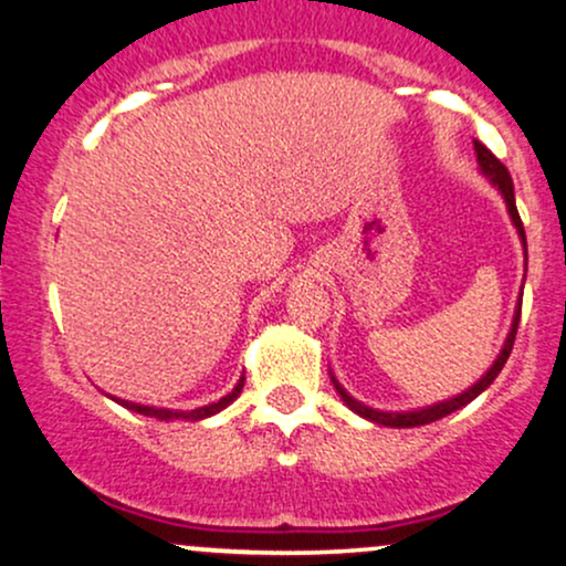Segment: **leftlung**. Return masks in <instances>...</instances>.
<instances>
[{
    "label": "left lung",
    "mask_w": 566,
    "mask_h": 566,
    "mask_svg": "<svg viewBox=\"0 0 566 566\" xmlns=\"http://www.w3.org/2000/svg\"><path fill=\"white\" fill-rule=\"evenodd\" d=\"M473 151H476V161H479V170L486 180H490L492 186L497 188L500 197H503L505 207H509V216L513 220V226H516V233L518 239H522V247H524V274H527V237H524V226H522V218H518V210H516V197H513V180L509 170L503 167V161H500L495 154L490 151V148L484 146V143L473 140ZM524 290V287H522ZM518 319H522V292H518V301H516V308H513V322H511V333L505 337L503 348H500L497 359L492 361V367L486 369V373L473 382L471 388H465L463 394L458 396H450V399L444 401H437V405H428V407H420V409H407V412H382V409H375V407H367L361 405L359 399H354L346 388L337 382V378L333 373H329V378H333V386L335 391L340 394L343 405H346L350 412H356L359 418L369 420V423H378V426H388V428H415V426H426V423H433V420H441L447 418V415L454 412V409H463L465 405H471L473 399H476L479 394L486 391V388L492 386V380L497 378L500 369L505 367V361H509L511 356V348H513V340H516V329H518Z\"/></svg>",
    "instance_id": "left-lung-1"
}]
</instances>
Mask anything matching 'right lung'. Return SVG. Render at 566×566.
<instances>
[{
  "mask_svg": "<svg viewBox=\"0 0 566 566\" xmlns=\"http://www.w3.org/2000/svg\"><path fill=\"white\" fill-rule=\"evenodd\" d=\"M244 388V378H239L237 386H233V391H229L223 396V399L212 401V405H205V407H197V409H167V407H148V405H138V401H127V399H116V396L106 394L108 399H114L116 405H122L125 409H133V412L138 415H148V418H157V420H205V418H212V415H218L220 409H226L231 405L233 399H237L239 394H242Z\"/></svg>",
  "mask_w": 566,
  "mask_h": 566,
  "instance_id": "add662e5",
  "label": "right lung"
}]
</instances>
